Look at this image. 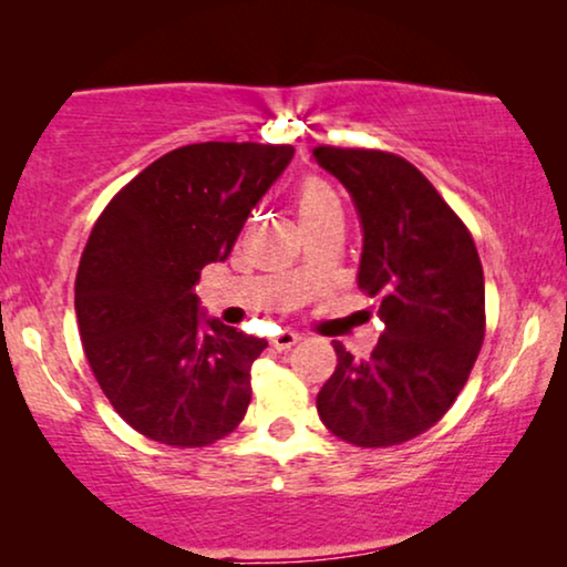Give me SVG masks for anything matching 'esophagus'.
Returning <instances> with one entry per match:
<instances>
[{
	"instance_id": "1",
	"label": "esophagus",
	"mask_w": 567,
	"mask_h": 567,
	"mask_svg": "<svg viewBox=\"0 0 567 567\" xmlns=\"http://www.w3.org/2000/svg\"><path fill=\"white\" fill-rule=\"evenodd\" d=\"M299 340H301V336H299L297 330H281V332H278V336L270 338V346H274L276 351H286V348L297 346Z\"/></svg>"
}]
</instances>
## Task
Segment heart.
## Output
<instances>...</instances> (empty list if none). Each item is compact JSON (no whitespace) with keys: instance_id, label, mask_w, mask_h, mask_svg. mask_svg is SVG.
Listing matches in <instances>:
<instances>
[{"instance_id":"b5f03b06","label":"heart","mask_w":567,"mask_h":567,"mask_svg":"<svg viewBox=\"0 0 567 567\" xmlns=\"http://www.w3.org/2000/svg\"><path fill=\"white\" fill-rule=\"evenodd\" d=\"M332 206H338V196L332 193L328 183L317 181V177H307V181L301 183L299 196H297L299 219H309V216L328 212Z\"/></svg>"}]
</instances>
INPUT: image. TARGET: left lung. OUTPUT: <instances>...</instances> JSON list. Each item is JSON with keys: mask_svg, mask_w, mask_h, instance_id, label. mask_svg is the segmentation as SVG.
Segmentation results:
<instances>
[{"mask_svg": "<svg viewBox=\"0 0 567 567\" xmlns=\"http://www.w3.org/2000/svg\"><path fill=\"white\" fill-rule=\"evenodd\" d=\"M317 165L351 196L363 231L359 289L379 297L369 359L336 343L317 413L355 446H394L429 431L462 392L485 338L477 247L439 190L402 157L317 146Z\"/></svg>", "mask_w": 567, "mask_h": 567, "instance_id": "obj_1", "label": "left lung"}]
</instances>
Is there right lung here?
<instances>
[{
  "mask_svg": "<svg viewBox=\"0 0 567 567\" xmlns=\"http://www.w3.org/2000/svg\"><path fill=\"white\" fill-rule=\"evenodd\" d=\"M293 146L206 142L142 169L84 247L74 309L100 390L123 421L167 446H206L250 405L266 338L208 317L200 270L229 258Z\"/></svg>",
  "mask_w": 567,
  "mask_h": 567,
  "instance_id": "1",
  "label": "right lung"
}]
</instances>
